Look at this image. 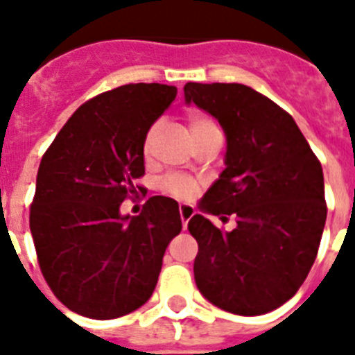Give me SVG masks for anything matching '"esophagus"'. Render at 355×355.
<instances>
[{
    "label": "esophagus",
    "instance_id": "34e87169",
    "mask_svg": "<svg viewBox=\"0 0 355 355\" xmlns=\"http://www.w3.org/2000/svg\"><path fill=\"white\" fill-rule=\"evenodd\" d=\"M178 213H180V218H182L184 227H187V222H189V220L195 216V207H193V205L182 204L180 207H178Z\"/></svg>",
    "mask_w": 355,
    "mask_h": 355
}]
</instances>
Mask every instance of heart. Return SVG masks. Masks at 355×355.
<instances>
[{
	"label": "heart",
	"mask_w": 355,
	"mask_h": 355,
	"mask_svg": "<svg viewBox=\"0 0 355 355\" xmlns=\"http://www.w3.org/2000/svg\"><path fill=\"white\" fill-rule=\"evenodd\" d=\"M187 126H189V132H191L193 139H200L202 135H207L211 132H218V126L214 124L213 119L209 115H205L202 112H193L187 115ZM159 132V126L153 124V126L146 132L144 142H142V153L148 159L151 153V146H153L155 137ZM162 189L164 193H168L173 198H178V200H191L195 198L198 189H200V184L198 180L189 175H169L162 180Z\"/></svg>",
	"instance_id": "1"
}]
</instances>
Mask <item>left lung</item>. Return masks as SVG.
Instances as JSON below:
<instances>
[{
    "mask_svg": "<svg viewBox=\"0 0 355 355\" xmlns=\"http://www.w3.org/2000/svg\"><path fill=\"white\" fill-rule=\"evenodd\" d=\"M187 103L218 119L227 135L225 169L200 202L236 216L223 231L195 214L196 287L213 305L258 315L288 302L314 263L327 220L321 162L294 119L238 83H187Z\"/></svg>",
    "mask_w": 355,
    "mask_h": 355,
    "instance_id": "1",
    "label": "left lung"
}]
</instances>
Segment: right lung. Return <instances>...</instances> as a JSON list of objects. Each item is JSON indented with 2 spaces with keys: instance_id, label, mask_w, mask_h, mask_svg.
<instances>
[{
  "instance_id": "obj_1",
  "label": "right lung",
  "mask_w": 355,
  "mask_h": 355,
  "mask_svg": "<svg viewBox=\"0 0 355 355\" xmlns=\"http://www.w3.org/2000/svg\"><path fill=\"white\" fill-rule=\"evenodd\" d=\"M177 97L159 83L95 95L44 151L31 205L37 263L70 311L113 320L137 311L159 282L166 247L182 231L178 204L151 196L141 214L121 204L144 187L146 132Z\"/></svg>"
}]
</instances>
